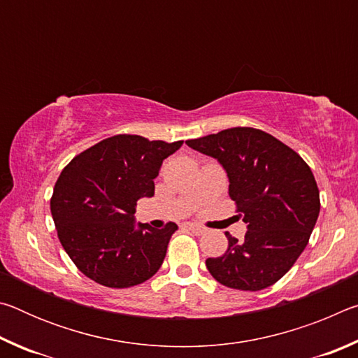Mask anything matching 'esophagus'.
Masks as SVG:
<instances>
[{
    "label": "esophagus",
    "mask_w": 358,
    "mask_h": 358,
    "mask_svg": "<svg viewBox=\"0 0 358 358\" xmlns=\"http://www.w3.org/2000/svg\"><path fill=\"white\" fill-rule=\"evenodd\" d=\"M185 227L187 230H191V232L196 234V235H203L205 232H207V229L202 227V226H199V224H196V222H186Z\"/></svg>",
    "instance_id": "34e87169"
}]
</instances>
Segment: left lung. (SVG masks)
<instances>
[{
    "mask_svg": "<svg viewBox=\"0 0 358 358\" xmlns=\"http://www.w3.org/2000/svg\"><path fill=\"white\" fill-rule=\"evenodd\" d=\"M186 143L220 161L229 196L248 226L241 241L226 232L227 251L205 260L211 276L222 286L252 292L280 281L306 248L320 211L310 166L254 128L224 129Z\"/></svg>",
    "mask_w": 358,
    "mask_h": 358,
    "instance_id": "1",
    "label": "left lung"
}]
</instances>
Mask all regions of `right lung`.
I'll list each match as a JSON object with an SVG mask.
<instances>
[{
	"label": "right lung",
	"mask_w": 358,
	"mask_h": 358,
	"mask_svg": "<svg viewBox=\"0 0 358 358\" xmlns=\"http://www.w3.org/2000/svg\"><path fill=\"white\" fill-rule=\"evenodd\" d=\"M181 145L118 134L82 151L63 169L50 199L52 217L64 251L90 280L124 289L161 268L178 226H136L134 213L138 199L155 196L162 161Z\"/></svg>",
	"instance_id": "add662e5"
}]
</instances>
